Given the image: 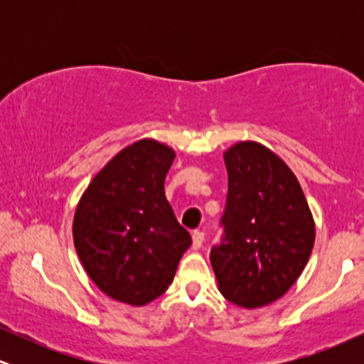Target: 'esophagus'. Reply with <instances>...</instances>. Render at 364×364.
Instances as JSON below:
<instances>
[{
  "label": "esophagus",
  "mask_w": 364,
  "mask_h": 364,
  "mask_svg": "<svg viewBox=\"0 0 364 364\" xmlns=\"http://www.w3.org/2000/svg\"><path fill=\"white\" fill-rule=\"evenodd\" d=\"M191 237H193V248L198 250L200 246L203 245V240H205V235H203L202 231H193V235H191Z\"/></svg>",
  "instance_id": "34e87169"
}]
</instances>
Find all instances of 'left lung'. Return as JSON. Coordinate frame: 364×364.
I'll list each match as a JSON object with an SVG mask.
<instances>
[{
	"mask_svg": "<svg viewBox=\"0 0 364 364\" xmlns=\"http://www.w3.org/2000/svg\"><path fill=\"white\" fill-rule=\"evenodd\" d=\"M224 161V235L212 246L210 263L225 299L265 306L301 275L315 245V223L298 179L272 150L241 141Z\"/></svg>",
	"mask_w": 364,
	"mask_h": 364,
	"instance_id": "obj_1",
	"label": "left lung"
}]
</instances>
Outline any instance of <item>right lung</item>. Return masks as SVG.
I'll list each match as a JSON object with an SVG mask.
<instances>
[{"instance_id":"add662e5","label":"right lung","mask_w":364,"mask_h":364,"mask_svg":"<svg viewBox=\"0 0 364 364\" xmlns=\"http://www.w3.org/2000/svg\"><path fill=\"white\" fill-rule=\"evenodd\" d=\"M173 149L140 140L123 149L83 193L73 241L83 269L116 301L141 306L164 294L191 236L164 193Z\"/></svg>"}]
</instances>
